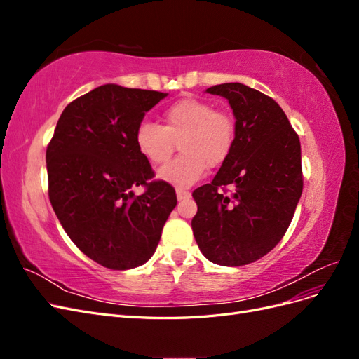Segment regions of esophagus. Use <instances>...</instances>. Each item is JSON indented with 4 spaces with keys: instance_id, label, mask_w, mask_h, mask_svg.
I'll list each match as a JSON object with an SVG mask.
<instances>
[{
    "instance_id": "1",
    "label": "esophagus",
    "mask_w": 359,
    "mask_h": 359,
    "mask_svg": "<svg viewBox=\"0 0 359 359\" xmlns=\"http://www.w3.org/2000/svg\"><path fill=\"white\" fill-rule=\"evenodd\" d=\"M190 194H191V193L187 191V190H181V189L177 190V198H178V201H186V199H189Z\"/></svg>"
}]
</instances>
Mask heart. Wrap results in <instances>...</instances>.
I'll use <instances>...</instances> for the list:
<instances>
[{"label":"heart","instance_id":"heart-1","mask_svg":"<svg viewBox=\"0 0 359 359\" xmlns=\"http://www.w3.org/2000/svg\"><path fill=\"white\" fill-rule=\"evenodd\" d=\"M161 119V127L149 121L140 123L135 132V145L151 165H165L180 142L182 154L157 172L160 180L172 186H193L205 175L206 168L220 166L231 156L236 139L232 114L187 97L168 106Z\"/></svg>","mask_w":359,"mask_h":359}]
</instances>
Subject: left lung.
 <instances>
[{"label":"left lung","mask_w":359,"mask_h":359,"mask_svg":"<svg viewBox=\"0 0 359 359\" xmlns=\"http://www.w3.org/2000/svg\"><path fill=\"white\" fill-rule=\"evenodd\" d=\"M206 93L229 102L236 139L214 180L193 191L198 212L191 227L206 259L241 266L269 253L287 231L302 193L301 144L271 97L240 82ZM226 187L233 191L226 194Z\"/></svg>","instance_id":"obj_1"}]
</instances>
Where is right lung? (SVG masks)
I'll use <instances>...</instances> for the list:
<instances>
[{
	"label": "right lung",
	"instance_id": "1",
	"mask_svg": "<svg viewBox=\"0 0 359 359\" xmlns=\"http://www.w3.org/2000/svg\"><path fill=\"white\" fill-rule=\"evenodd\" d=\"M166 93L106 83L62 111L46 149L49 201L83 255L109 269L144 265L177 206L175 189L153 181L135 145L136 127ZM144 185L139 197L133 189Z\"/></svg>",
	"mask_w": 359,
	"mask_h": 359
}]
</instances>
